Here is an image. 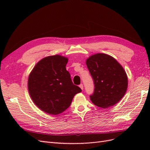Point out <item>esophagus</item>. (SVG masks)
Instances as JSON below:
<instances>
[{"instance_id":"esophagus-1","label":"esophagus","mask_w":150,"mask_h":150,"mask_svg":"<svg viewBox=\"0 0 150 150\" xmlns=\"http://www.w3.org/2000/svg\"><path fill=\"white\" fill-rule=\"evenodd\" d=\"M79 86V88H80L81 89H82V90L84 89V88H83V84H81Z\"/></svg>"}]
</instances>
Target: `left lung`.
Listing matches in <instances>:
<instances>
[{
  "label": "left lung",
  "instance_id": "8db88e82",
  "mask_svg": "<svg viewBox=\"0 0 150 150\" xmlns=\"http://www.w3.org/2000/svg\"><path fill=\"white\" fill-rule=\"evenodd\" d=\"M86 63L95 87L94 93L90 96L92 103L104 109L118 103L128 84L123 67L114 57L103 53L91 56Z\"/></svg>",
  "mask_w": 150,
  "mask_h": 150
}]
</instances>
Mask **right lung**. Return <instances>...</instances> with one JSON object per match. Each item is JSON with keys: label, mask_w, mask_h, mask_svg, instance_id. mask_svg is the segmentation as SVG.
<instances>
[{"label": "right lung", "mask_w": 150, "mask_h": 150, "mask_svg": "<svg viewBox=\"0 0 150 150\" xmlns=\"http://www.w3.org/2000/svg\"><path fill=\"white\" fill-rule=\"evenodd\" d=\"M68 59L60 55L40 60L28 78V90L34 104L49 115L61 114L71 105L74 96L82 91L74 85L66 70Z\"/></svg>", "instance_id": "add662e5"}]
</instances>
